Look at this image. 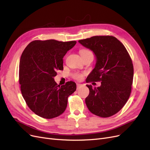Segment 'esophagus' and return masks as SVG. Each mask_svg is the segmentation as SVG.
Instances as JSON below:
<instances>
[{
  "label": "esophagus",
  "mask_w": 150,
  "mask_h": 150,
  "mask_svg": "<svg viewBox=\"0 0 150 150\" xmlns=\"http://www.w3.org/2000/svg\"><path fill=\"white\" fill-rule=\"evenodd\" d=\"M81 86H83V85L82 84H77V89H79V88H81Z\"/></svg>",
  "instance_id": "1"
}]
</instances>
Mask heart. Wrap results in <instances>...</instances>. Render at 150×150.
I'll return each instance as SVG.
<instances>
[{
	"label": "heart",
	"instance_id": "obj_1",
	"mask_svg": "<svg viewBox=\"0 0 150 150\" xmlns=\"http://www.w3.org/2000/svg\"><path fill=\"white\" fill-rule=\"evenodd\" d=\"M79 52L81 56L86 55V54H92V52L87 49H81ZM84 75V73H83V72H74V74H72V78L78 81H81L83 79Z\"/></svg>",
	"mask_w": 150,
	"mask_h": 150
}]
</instances>
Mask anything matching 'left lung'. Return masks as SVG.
I'll return each mask as SVG.
<instances>
[{"label":"left lung","mask_w":150,"mask_h":150,"mask_svg":"<svg viewBox=\"0 0 150 150\" xmlns=\"http://www.w3.org/2000/svg\"><path fill=\"white\" fill-rule=\"evenodd\" d=\"M79 42L92 50L97 59L86 83L101 81L98 88L86 85L89 89L86 106L95 115L110 117L119 112L129 98L134 74L132 60L124 45L114 36H93Z\"/></svg>","instance_id":"1"}]
</instances>
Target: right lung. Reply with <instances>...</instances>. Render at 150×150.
Wrapping results in <instances>:
<instances>
[{"instance_id": "1", "label": "right lung", "mask_w": 150, "mask_h": 150, "mask_svg": "<svg viewBox=\"0 0 150 150\" xmlns=\"http://www.w3.org/2000/svg\"><path fill=\"white\" fill-rule=\"evenodd\" d=\"M76 41L35 40L22 54L19 81L27 105L35 115L52 119L66 110L67 98L76 90V84L67 81L60 86L54 81L57 71L63 70V57Z\"/></svg>"}]
</instances>
